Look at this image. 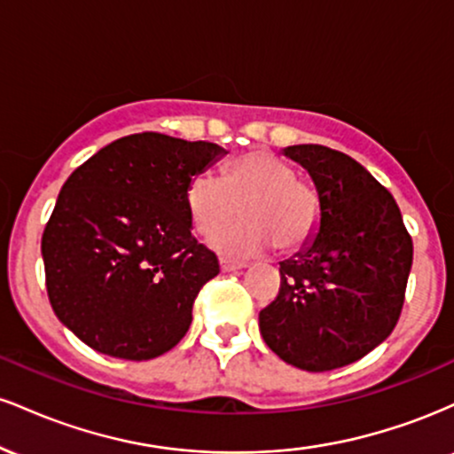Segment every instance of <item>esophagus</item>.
<instances>
[{"instance_id": "1", "label": "esophagus", "mask_w": 454, "mask_h": 454, "mask_svg": "<svg viewBox=\"0 0 454 454\" xmlns=\"http://www.w3.org/2000/svg\"><path fill=\"white\" fill-rule=\"evenodd\" d=\"M243 267H247V264H245V262H234V260H226V258L220 260V269L223 270V273H228V270L243 269Z\"/></svg>"}]
</instances>
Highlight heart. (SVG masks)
<instances>
[{"label":"heart","mask_w":454,"mask_h":454,"mask_svg":"<svg viewBox=\"0 0 454 454\" xmlns=\"http://www.w3.org/2000/svg\"><path fill=\"white\" fill-rule=\"evenodd\" d=\"M293 164L267 151L237 158L222 176L194 175L185 187V207L196 232L207 234L242 205L244 220L218 229L209 245L226 256H254L278 243L293 254L314 239L320 223V198L296 179Z\"/></svg>","instance_id":"1"}]
</instances>
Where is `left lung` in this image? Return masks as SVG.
<instances>
[{"mask_svg": "<svg viewBox=\"0 0 454 454\" xmlns=\"http://www.w3.org/2000/svg\"><path fill=\"white\" fill-rule=\"evenodd\" d=\"M281 153L309 173L320 223L299 254L279 262V294L260 311V333L281 361L331 372L393 333L414 247L395 198L350 155L322 145Z\"/></svg>", "mask_w": 454, "mask_h": 454, "instance_id": "left-lung-1", "label": "left lung"}]
</instances>
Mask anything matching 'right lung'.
<instances>
[{
  "mask_svg": "<svg viewBox=\"0 0 454 454\" xmlns=\"http://www.w3.org/2000/svg\"><path fill=\"white\" fill-rule=\"evenodd\" d=\"M228 151L143 132L67 176L43 234L46 293L64 326L93 350L149 361L184 340L192 307L220 273L192 237L185 187Z\"/></svg>",
  "mask_w": 454,
  "mask_h": 454,
  "instance_id": "add662e5",
  "label": "right lung"
}]
</instances>
